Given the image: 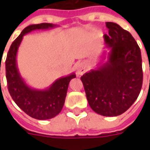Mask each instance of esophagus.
<instances>
[{
  "label": "esophagus",
  "instance_id": "obj_1",
  "mask_svg": "<svg viewBox=\"0 0 150 150\" xmlns=\"http://www.w3.org/2000/svg\"><path fill=\"white\" fill-rule=\"evenodd\" d=\"M88 70V66L85 62H81L79 63L76 68V73L78 75H82L83 74H84L85 72L87 71Z\"/></svg>",
  "mask_w": 150,
  "mask_h": 150
}]
</instances>
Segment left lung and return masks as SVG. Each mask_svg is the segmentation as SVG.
I'll list each match as a JSON object with an SVG mask.
<instances>
[{
	"label": "left lung",
	"instance_id": "left-lung-1",
	"mask_svg": "<svg viewBox=\"0 0 150 150\" xmlns=\"http://www.w3.org/2000/svg\"><path fill=\"white\" fill-rule=\"evenodd\" d=\"M108 35L104 41L110 48L107 62L81 77L91 109L104 116L121 115L132 106L142 87L141 50L129 31L106 22Z\"/></svg>",
	"mask_w": 150,
	"mask_h": 150
}]
</instances>
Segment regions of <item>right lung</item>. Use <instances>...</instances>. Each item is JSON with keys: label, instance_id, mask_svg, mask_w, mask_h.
<instances>
[{"label": "right lung", "instance_id": "right-lung-1", "mask_svg": "<svg viewBox=\"0 0 150 150\" xmlns=\"http://www.w3.org/2000/svg\"><path fill=\"white\" fill-rule=\"evenodd\" d=\"M56 26L50 23L30 25L21 31L12 43L5 60V74L7 86L12 99L21 110L37 120L51 119L57 116L64 105L70 81L75 78L72 73L54 82L46 90H36L25 83L17 67V53L25 34L35 30H47Z\"/></svg>", "mask_w": 150, "mask_h": 150}]
</instances>
